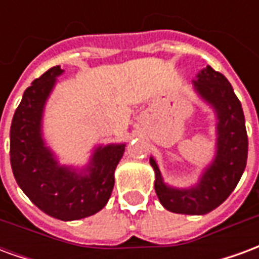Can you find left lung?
Here are the masks:
<instances>
[{"label": "left lung", "instance_id": "obj_1", "mask_svg": "<svg viewBox=\"0 0 259 259\" xmlns=\"http://www.w3.org/2000/svg\"><path fill=\"white\" fill-rule=\"evenodd\" d=\"M194 83L198 96L209 104L217 115V151L211 165L190 189H176L163 182L154 158L155 193L168 211L185 215H204L213 211L232 194L244 172L248 154V137L243 108L228 79L206 66Z\"/></svg>", "mask_w": 259, "mask_h": 259}]
</instances>
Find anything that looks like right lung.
<instances>
[{
  "label": "right lung",
  "mask_w": 259,
  "mask_h": 259,
  "mask_svg": "<svg viewBox=\"0 0 259 259\" xmlns=\"http://www.w3.org/2000/svg\"><path fill=\"white\" fill-rule=\"evenodd\" d=\"M62 73L61 66H54L25 90L11 124L9 155L16 183L34 205L61 221H77L107 205L126 144L97 147L80 170L59 165L44 143L41 122L46 102Z\"/></svg>",
  "instance_id": "add662e5"
}]
</instances>
